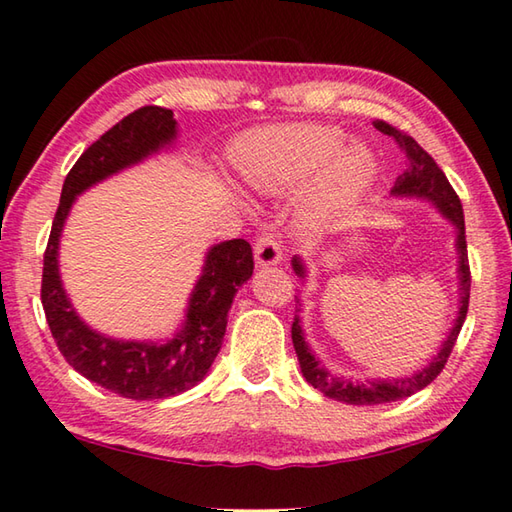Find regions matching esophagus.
Here are the masks:
<instances>
[{"mask_svg":"<svg viewBox=\"0 0 512 512\" xmlns=\"http://www.w3.org/2000/svg\"><path fill=\"white\" fill-rule=\"evenodd\" d=\"M255 262L259 266H275L282 262V246L275 232H262L255 241Z\"/></svg>","mask_w":512,"mask_h":512,"instance_id":"obj_1","label":"esophagus"}]
</instances>
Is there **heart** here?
<instances>
[{"label":"heart","instance_id":"b5f03b06","mask_svg":"<svg viewBox=\"0 0 512 512\" xmlns=\"http://www.w3.org/2000/svg\"><path fill=\"white\" fill-rule=\"evenodd\" d=\"M345 143V132L333 125H268L239 138L232 163L257 192L286 194L309 185V217L324 224L356 208L378 172L365 145Z\"/></svg>","mask_w":512,"mask_h":512}]
</instances>
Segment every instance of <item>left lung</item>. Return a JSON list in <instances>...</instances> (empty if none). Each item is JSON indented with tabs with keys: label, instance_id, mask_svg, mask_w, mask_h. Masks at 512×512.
I'll use <instances>...</instances> for the list:
<instances>
[{
	"label": "left lung",
	"instance_id": "obj_1",
	"mask_svg": "<svg viewBox=\"0 0 512 512\" xmlns=\"http://www.w3.org/2000/svg\"><path fill=\"white\" fill-rule=\"evenodd\" d=\"M374 127L378 132L387 136H394V141L407 156V170L398 176L392 197L398 199H425L430 201L432 206L441 212V215L452 221L454 230H457V241H454V248H457L459 262H457V277H459V311L457 320H454L448 338L443 340L439 347V353L427 362L423 369H416L412 376L405 378H371V380H349L331 374V371L322 365L320 358L315 356L309 342L304 338L300 315H295V322L291 327L293 336V347L297 353V360H300L302 376L306 383L320 389L324 396L333 398V401L347 403V405H383L392 401H401V398L412 396L421 392L432 380L441 374L445 362H448L454 342L459 338V331L466 322L468 313V300H470V266H468V244H466V221H463V208L457 197V192L452 190L450 181L445 179V174L434 159L427 154L421 145H418L412 136L398 132L396 127L383 123V120H376ZM293 271L297 277H306V266L300 257H293ZM300 311V309H297Z\"/></svg>",
	"mask_w": 512,
	"mask_h": 512
}]
</instances>
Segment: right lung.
<instances>
[{
  "mask_svg": "<svg viewBox=\"0 0 512 512\" xmlns=\"http://www.w3.org/2000/svg\"><path fill=\"white\" fill-rule=\"evenodd\" d=\"M179 134L172 109L147 105L125 116L82 152L62 185L44 253L42 306L60 353L91 383L132 401H159L188 392L203 378L224 345L228 311L239 286L253 275V248L230 239L206 253L185 320L172 338L118 340L98 333L73 309L60 277V237L78 194L147 156L159 154Z\"/></svg>",
  "mask_w": 512,
  "mask_h": 512,
  "instance_id": "1",
  "label": "right lung"
}]
</instances>
